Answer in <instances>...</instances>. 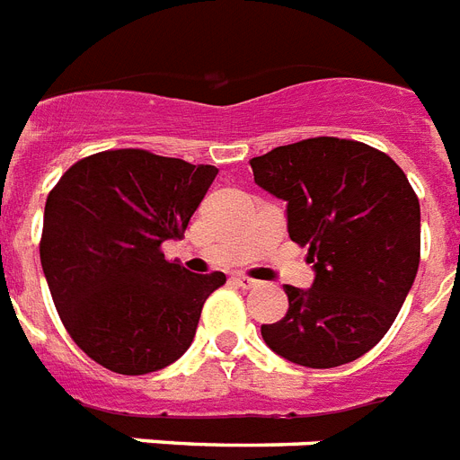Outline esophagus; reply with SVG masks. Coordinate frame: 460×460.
Wrapping results in <instances>:
<instances>
[{"label":"esophagus","mask_w":460,"mask_h":460,"mask_svg":"<svg viewBox=\"0 0 460 460\" xmlns=\"http://www.w3.org/2000/svg\"><path fill=\"white\" fill-rule=\"evenodd\" d=\"M234 282L240 285L242 289H252V288H259V280H253V278H247V275H237Z\"/></svg>","instance_id":"34e87169"}]
</instances>
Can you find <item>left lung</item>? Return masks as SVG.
<instances>
[{
	"mask_svg": "<svg viewBox=\"0 0 460 460\" xmlns=\"http://www.w3.org/2000/svg\"><path fill=\"white\" fill-rule=\"evenodd\" d=\"M253 182L288 201L292 242L308 247L315 280L285 285L289 308L261 334L275 354L334 368L376 347L394 323L420 263V204L385 152L311 137L253 156Z\"/></svg>",
	"mask_w": 460,
	"mask_h": 460,
	"instance_id": "obj_1",
	"label": "left lung"
}]
</instances>
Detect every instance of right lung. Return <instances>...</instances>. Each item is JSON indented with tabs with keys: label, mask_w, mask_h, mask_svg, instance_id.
Listing matches in <instances>:
<instances>
[{
	"label": "right lung",
	"mask_w": 460,
	"mask_h": 460,
	"mask_svg": "<svg viewBox=\"0 0 460 460\" xmlns=\"http://www.w3.org/2000/svg\"><path fill=\"white\" fill-rule=\"evenodd\" d=\"M216 166L146 149L80 159L44 204L40 261L64 328L99 366L145 376L185 354L223 273L166 261L208 192Z\"/></svg>",
	"instance_id": "obj_1"
}]
</instances>
